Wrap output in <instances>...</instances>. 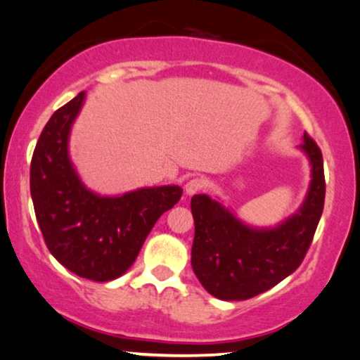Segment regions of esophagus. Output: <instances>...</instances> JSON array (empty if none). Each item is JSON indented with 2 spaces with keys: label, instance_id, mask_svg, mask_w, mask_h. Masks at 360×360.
Returning a JSON list of instances; mask_svg holds the SVG:
<instances>
[{
  "label": "esophagus",
  "instance_id": "obj_1",
  "mask_svg": "<svg viewBox=\"0 0 360 360\" xmlns=\"http://www.w3.org/2000/svg\"><path fill=\"white\" fill-rule=\"evenodd\" d=\"M202 187H204V181L199 178H194V179H189L186 182L184 192L187 195H194V194H197V192L202 191Z\"/></svg>",
  "mask_w": 360,
  "mask_h": 360
}]
</instances>
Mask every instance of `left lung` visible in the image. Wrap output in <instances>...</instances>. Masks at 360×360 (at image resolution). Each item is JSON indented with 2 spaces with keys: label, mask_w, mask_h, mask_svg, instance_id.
Here are the masks:
<instances>
[{
  "label": "left lung",
  "mask_w": 360,
  "mask_h": 360,
  "mask_svg": "<svg viewBox=\"0 0 360 360\" xmlns=\"http://www.w3.org/2000/svg\"><path fill=\"white\" fill-rule=\"evenodd\" d=\"M310 161L311 181L295 214L274 226H252L207 194L191 199L195 235L191 264L220 300H248L269 290L302 264L325 205V173L318 145L307 134L298 146Z\"/></svg>",
  "instance_id": "left-lung-1"
}]
</instances>
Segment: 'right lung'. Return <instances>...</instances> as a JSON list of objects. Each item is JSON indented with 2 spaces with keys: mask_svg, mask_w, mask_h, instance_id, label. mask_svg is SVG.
Instances as JSON below:
<instances>
[{
  "mask_svg": "<svg viewBox=\"0 0 360 360\" xmlns=\"http://www.w3.org/2000/svg\"><path fill=\"white\" fill-rule=\"evenodd\" d=\"M86 93L45 125L30 163V195L45 245L73 274L96 282L129 271L156 220L182 195L179 186H153L101 195L81 181L70 158V134Z\"/></svg>",
  "mask_w": 360,
  "mask_h": 360,
  "instance_id": "1",
  "label": "right lung"
}]
</instances>
